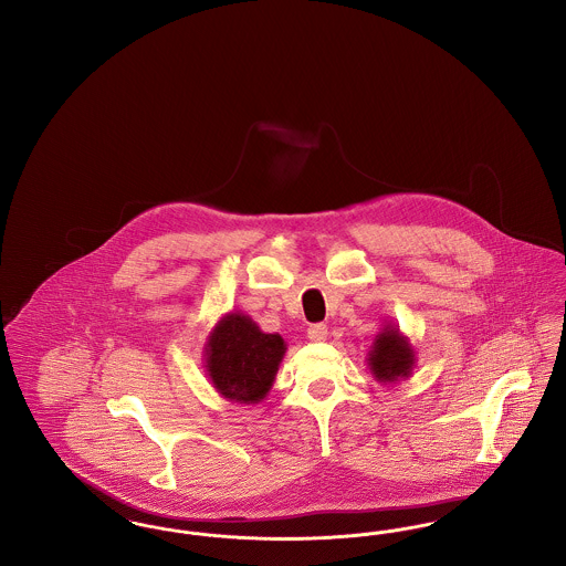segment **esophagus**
<instances>
[{"label":"esophagus","mask_w":566,"mask_h":566,"mask_svg":"<svg viewBox=\"0 0 566 566\" xmlns=\"http://www.w3.org/2000/svg\"><path fill=\"white\" fill-rule=\"evenodd\" d=\"M326 335H328L326 324H312V326L307 328V337H310L312 342H324V339H326Z\"/></svg>","instance_id":"1"}]
</instances>
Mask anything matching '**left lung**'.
<instances>
[{"label":"left lung","instance_id":"obj_1","mask_svg":"<svg viewBox=\"0 0 566 566\" xmlns=\"http://www.w3.org/2000/svg\"><path fill=\"white\" fill-rule=\"evenodd\" d=\"M367 367L379 384H397L413 374L416 352L397 324H384L367 354Z\"/></svg>","mask_w":566,"mask_h":566}]
</instances>
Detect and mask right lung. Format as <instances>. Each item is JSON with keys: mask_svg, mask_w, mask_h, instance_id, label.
I'll use <instances>...</instances> for the list:
<instances>
[{"mask_svg": "<svg viewBox=\"0 0 566 566\" xmlns=\"http://www.w3.org/2000/svg\"><path fill=\"white\" fill-rule=\"evenodd\" d=\"M203 352L216 392L231 403L254 405L268 397L286 342L277 333H263L242 312H229L216 323Z\"/></svg>", "mask_w": 566, "mask_h": 566, "instance_id": "1", "label": "right lung"}]
</instances>
